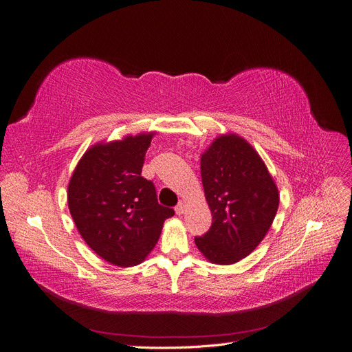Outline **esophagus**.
I'll list each match as a JSON object with an SVG mask.
<instances>
[{
  "mask_svg": "<svg viewBox=\"0 0 352 352\" xmlns=\"http://www.w3.org/2000/svg\"><path fill=\"white\" fill-rule=\"evenodd\" d=\"M185 210H186V202L185 201H180L179 204H177V207H176V214H184Z\"/></svg>",
  "mask_w": 352,
  "mask_h": 352,
  "instance_id": "34e87169",
  "label": "esophagus"
}]
</instances>
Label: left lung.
<instances>
[{"label":"left lung","instance_id":"8db88e82","mask_svg":"<svg viewBox=\"0 0 352 352\" xmlns=\"http://www.w3.org/2000/svg\"><path fill=\"white\" fill-rule=\"evenodd\" d=\"M201 177L212 223L195 245L212 264H235L272 228L278 185L255 148L236 133L219 135L201 154Z\"/></svg>","mask_w":352,"mask_h":352}]
</instances>
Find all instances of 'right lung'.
Returning a JSON list of instances; mask_svg holds the SVG:
<instances>
[{
    "label": "right lung",
    "mask_w": 352,
    "mask_h": 352,
    "mask_svg": "<svg viewBox=\"0 0 352 352\" xmlns=\"http://www.w3.org/2000/svg\"><path fill=\"white\" fill-rule=\"evenodd\" d=\"M155 133L94 144L69 180L67 204L80 236L119 267L141 264L154 250L164 220L175 214L158 204L153 182L141 176Z\"/></svg>",
    "instance_id": "obj_1"
}]
</instances>
